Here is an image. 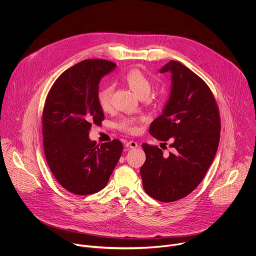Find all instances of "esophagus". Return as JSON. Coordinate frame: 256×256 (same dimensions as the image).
I'll return each mask as SVG.
<instances>
[{"instance_id":"34e87169","label":"esophagus","mask_w":256,"mask_h":256,"mask_svg":"<svg viewBox=\"0 0 256 256\" xmlns=\"http://www.w3.org/2000/svg\"><path fill=\"white\" fill-rule=\"evenodd\" d=\"M126 147H128V148H136V147H138V142H134V140L126 142Z\"/></svg>"}]
</instances>
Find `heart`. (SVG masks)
Listing matches in <instances>:
<instances>
[{"instance_id":"obj_1","label":"heart","mask_w":256,"mask_h":256,"mask_svg":"<svg viewBox=\"0 0 256 256\" xmlns=\"http://www.w3.org/2000/svg\"><path fill=\"white\" fill-rule=\"evenodd\" d=\"M124 81L130 88V90L140 99L147 97L152 90V82L148 76L138 68L130 70L124 76ZM112 87L105 86L98 91L97 100L99 106L103 112H107L112 109ZM140 120L136 118H126L124 120L120 126L122 130L134 134L138 130V122Z\"/></svg>"}]
</instances>
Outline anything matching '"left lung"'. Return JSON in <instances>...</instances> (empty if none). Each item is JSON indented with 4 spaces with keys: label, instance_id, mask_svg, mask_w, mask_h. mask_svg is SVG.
<instances>
[{
    "label": "left lung",
    "instance_id": "obj_1",
    "mask_svg": "<svg viewBox=\"0 0 256 256\" xmlns=\"http://www.w3.org/2000/svg\"><path fill=\"white\" fill-rule=\"evenodd\" d=\"M167 72L171 74L169 98L149 132L164 144L170 140L172 152L163 155L156 146L144 142L140 176L150 196L171 202L188 196L204 179L218 150L221 120L204 80L176 60L160 68L161 74Z\"/></svg>",
    "mask_w": 256,
    "mask_h": 256
}]
</instances>
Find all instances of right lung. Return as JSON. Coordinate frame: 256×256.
Masks as SVG:
<instances>
[{
    "instance_id": "obj_1",
    "label": "right lung",
    "mask_w": 256,
    "mask_h": 256,
    "mask_svg": "<svg viewBox=\"0 0 256 256\" xmlns=\"http://www.w3.org/2000/svg\"><path fill=\"white\" fill-rule=\"evenodd\" d=\"M116 66L105 60H85L70 66L52 85L42 114L44 149L58 184L87 196L103 190L122 153L118 140L100 146L89 138L104 114L97 100L100 80Z\"/></svg>"
}]
</instances>
